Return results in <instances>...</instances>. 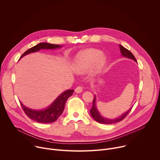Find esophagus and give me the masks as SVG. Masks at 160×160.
I'll return each mask as SVG.
<instances>
[{"label":"esophagus","instance_id":"obj_1","mask_svg":"<svg viewBox=\"0 0 160 160\" xmlns=\"http://www.w3.org/2000/svg\"><path fill=\"white\" fill-rule=\"evenodd\" d=\"M82 92V86H77V87L76 88V89H75V92H76V93H81Z\"/></svg>","mask_w":160,"mask_h":160}]
</instances>
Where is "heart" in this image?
<instances>
[{
    "mask_svg": "<svg viewBox=\"0 0 160 160\" xmlns=\"http://www.w3.org/2000/svg\"><path fill=\"white\" fill-rule=\"evenodd\" d=\"M102 55V51L97 49H88L80 52L76 56L73 68L76 73L83 74L89 70L94 64L97 70L103 67L106 58Z\"/></svg>",
    "mask_w": 160,
    "mask_h": 160,
    "instance_id": "obj_1",
    "label": "heart"
}]
</instances>
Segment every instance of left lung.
<instances>
[{
  "instance_id": "left-lung-1",
  "label": "left lung",
  "mask_w": 160,
  "mask_h": 160,
  "mask_svg": "<svg viewBox=\"0 0 160 160\" xmlns=\"http://www.w3.org/2000/svg\"><path fill=\"white\" fill-rule=\"evenodd\" d=\"M119 49H120V51H121V55L122 56L125 57H127L128 58L132 59L134 61L137 62L135 57L133 56V55L132 54V53L129 50H128L125 47L122 46L120 44H119ZM95 102H96V96H95L94 98H93V106H92V108L90 110V113H91V115L93 117V118L96 121H97L98 122L102 123V124H112V123H116L117 122H119V121H122L124 118H125L128 114V113L130 112V111L132 109V108H131L127 112L124 113L121 116H119V118H117L116 119H107V118H103V117H102L101 116V114H100V112H98V109L97 108Z\"/></svg>"
}]
</instances>
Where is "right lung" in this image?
Wrapping results in <instances>:
<instances>
[{"instance_id": "obj_1", "label": "right lung", "mask_w": 160, "mask_h": 160, "mask_svg": "<svg viewBox=\"0 0 160 160\" xmlns=\"http://www.w3.org/2000/svg\"><path fill=\"white\" fill-rule=\"evenodd\" d=\"M61 47L62 46H60L58 44L41 42L26 51L22 55L20 58L29 54V53L38 51L41 49H52L59 48ZM74 92V90H68L63 92L51 104L50 106H49L48 108L44 110H33L25 107V105H23V104L21 102H20L23 110L29 118L38 122L51 123L57 121L59 116L62 114L64 110L65 104L67 100L68 97L72 96Z\"/></svg>"}]
</instances>
